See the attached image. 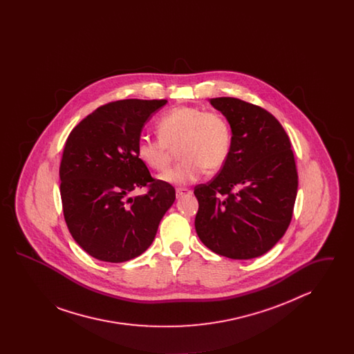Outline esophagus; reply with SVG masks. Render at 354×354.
Listing matches in <instances>:
<instances>
[{
  "label": "esophagus",
  "mask_w": 354,
  "mask_h": 354,
  "mask_svg": "<svg viewBox=\"0 0 354 354\" xmlns=\"http://www.w3.org/2000/svg\"><path fill=\"white\" fill-rule=\"evenodd\" d=\"M189 194H191V191L187 189V188H178V189H176V198H178V199H180V198H183V196H187V195H189Z\"/></svg>",
  "instance_id": "34e87169"
}]
</instances>
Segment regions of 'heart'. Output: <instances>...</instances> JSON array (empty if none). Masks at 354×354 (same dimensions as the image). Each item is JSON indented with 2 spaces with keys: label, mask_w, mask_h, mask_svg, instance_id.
Listing matches in <instances>:
<instances>
[{
  "label": "heart",
  "mask_w": 354,
  "mask_h": 354,
  "mask_svg": "<svg viewBox=\"0 0 354 354\" xmlns=\"http://www.w3.org/2000/svg\"><path fill=\"white\" fill-rule=\"evenodd\" d=\"M156 131L158 139H138L136 155L149 169L160 171L169 165L171 150L179 145L178 156L183 160L160 175V180L169 185H191L201 179L204 169L218 171L232 147L227 119L195 106L171 109L156 122Z\"/></svg>",
  "instance_id": "heart-1"
}]
</instances>
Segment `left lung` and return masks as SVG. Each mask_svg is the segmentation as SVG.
<instances>
[{"label":"left lung","instance_id":"obj_1","mask_svg":"<svg viewBox=\"0 0 354 354\" xmlns=\"http://www.w3.org/2000/svg\"><path fill=\"white\" fill-rule=\"evenodd\" d=\"M209 103L228 120L232 147L219 174L195 187V230L212 252L248 260L284 236L297 195V169L286 130L267 110L237 98Z\"/></svg>","mask_w":354,"mask_h":354}]
</instances>
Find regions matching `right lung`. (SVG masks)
<instances>
[{
	"label": "right lung",
	"mask_w": 354,
	"mask_h": 354,
	"mask_svg": "<svg viewBox=\"0 0 354 354\" xmlns=\"http://www.w3.org/2000/svg\"><path fill=\"white\" fill-rule=\"evenodd\" d=\"M166 100H124L98 107L68 135L59 167L64 216L84 252L123 263L145 252L175 202V188L153 179L136 155L145 123ZM145 196L130 198L138 187Z\"/></svg>",
	"instance_id": "add662e5"
}]
</instances>
